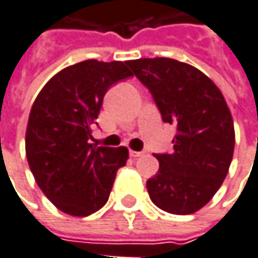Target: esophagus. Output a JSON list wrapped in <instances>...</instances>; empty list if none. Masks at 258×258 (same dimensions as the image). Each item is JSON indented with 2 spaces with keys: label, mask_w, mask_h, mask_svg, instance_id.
<instances>
[{
  "label": "esophagus",
  "mask_w": 258,
  "mask_h": 258,
  "mask_svg": "<svg viewBox=\"0 0 258 258\" xmlns=\"http://www.w3.org/2000/svg\"><path fill=\"white\" fill-rule=\"evenodd\" d=\"M130 155L133 156V158H139V156H142L143 152H137V151H130Z\"/></svg>",
  "instance_id": "esophagus-1"
}]
</instances>
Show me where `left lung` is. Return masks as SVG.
<instances>
[{
  "instance_id": "left-lung-1",
  "label": "left lung",
  "mask_w": 258,
  "mask_h": 258,
  "mask_svg": "<svg viewBox=\"0 0 258 258\" xmlns=\"http://www.w3.org/2000/svg\"><path fill=\"white\" fill-rule=\"evenodd\" d=\"M153 96L162 121L174 124V152L155 153L158 173L146 187L161 210L186 216L201 210L227 176L235 128L219 87L199 69L168 57L128 60Z\"/></svg>"
}]
</instances>
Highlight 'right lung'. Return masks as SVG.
<instances>
[{
    "label": "right lung",
    "instance_id": "right-lung-1",
    "mask_svg": "<svg viewBox=\"0 0 258 258\" xmlns=\"http://www.w3.org/2000/svg\"><path fill=\"white\" fill-rule=\"evenodd\" d=\"M128 61L90 59L68 66L47 82L32 105L26 158L36 184L60 211L85 217L109 199L128 149L90 143L106 91L133 77Z\"/></svg>",
    "mask_w": 258,
    "mask_h": 258
}]
</instances>
